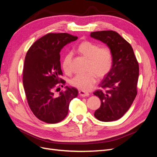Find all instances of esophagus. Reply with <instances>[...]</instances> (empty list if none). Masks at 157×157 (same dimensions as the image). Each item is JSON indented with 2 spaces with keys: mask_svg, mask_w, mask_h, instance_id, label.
Returning a JSON list of instances; mask_svg holds the SVG:
<instances>
[{
  "mask_svg": "<svg viewBox=\"0 0 157 157\" xmlns=\"http://www.w3.org/2000/svg\"><path fill=\"white\" fill-rule=\"evenodd\" d=\"M78 94L80 96L82 97H86V96H89V93L88 92H85L84 91H81V90H80L78 92Z\"/></svg>",
  "mask_w": 157,
  "mask_h": 157,
  "instance_id": "obj_1",
  "label": "esophagus"
}]
</instances>
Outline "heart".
Wrapping results in <instances>:
<instances>
[{
  "instance_id": "heart-1",
  "label": "heart",
  "mask_w": 157,
  "mask_h": 157,
  "mask_svg": "<svg viewBox=\"0 0 157 157\" xmlns=\"http://www.w3.org/2000/svg\"><path fill=\"white\" fill-rule=\"evenodd\" d=\"M77 50L88 59L86 70L88 72L77 75L71 80V84L82 91H89L96 82V75L98 78H103L110 72L113 65V55L108 47H99L97 43L90 40L82 41ZM71 61L72 54L67 53L62 61V69L67 74L71 73Z\"/></svg>"
}]
</instances>
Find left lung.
I'll return each instance as SVG.
<instances>
[{
  "mask_svg": "<svg viewBox=\"0 0 157 157\" xmlns=\"http://www.w3.org/2000/svg\"><path fill=\"white\" fill-rule=\"evenodd\" d=\"M90 36L107 44L113 55L112 68L99 86L104 90L94 92L101 100L94 116L103 122L117 121L129 109L136 97L138 61L130 44L116 31L92 32Z\"/></svg>",
  "mask_w": 157,
  "mask_h": 157,
  "instance_id": "obj_1",
  "label": "left lung"
}]
</instances>
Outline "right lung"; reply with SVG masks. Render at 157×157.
Instances as JSON below:
<instances>
[{
  "mask_svg": "<svg viewBox=\"0 0 157 157\" xmlns=\"http://www.w3.org/2000/svg\"><path fill=\"white\" fill-rule=\"evenodd\" d=\"M77 39L66 33H50L36 40L26 54L23 83L27 103L35 116L44 122L62 121L67 115L71 101L78 95L77 89L67 86L58 95L53 92L65 84L61 78L60 51Z\"/></svg>",
  "mask_w": 157,
  "mask_h": 157,
  "instance_id": "right-lung-1",
  "label": "right lung"
}]
</instances>
